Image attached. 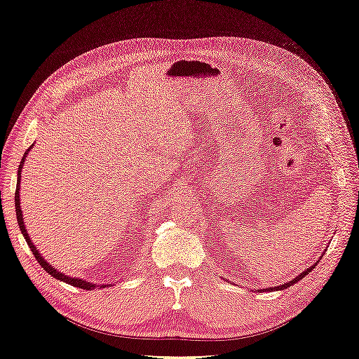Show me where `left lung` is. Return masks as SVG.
I'll return each instance as SVG.
<instances>
[{"mask_svg":"<svg viewBox=\"0 0 359 359\" xmlns=\"http://www.w3.org/2000/svg\"><path fill=\"white\" fill-rule=\"evenodd\" d=\"M314 267H316V266H311V267H308V269L306 271H303L302 272V274H299L298 277H295V279H293V280H290V282H287V283H283V285H279V287H277V288H279V290H285V288L287 287H290V285H293V283H297L299 279H303V277L304 276H308L309 274V272H311L313 269H314ZM266 290H272V288H266ZM261 292H263V290H261Z\"/></svg>","mask_w":359,"mask_h":359,"instance_id":"left-lung-1","label":"left lung"}]
</instances>
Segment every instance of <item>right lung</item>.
<instances>
[{"label": "right lung", "mask_w": 359, "mask_h": 359, "mask_svg": "<svg viewBox=\"0 0 359 359\" xmlns=\"http://www.w3.org/2000/svg\"><path fill=\"white\" fill-rule=\"evenodd\" d=\"M32 147H34V145H32ZM32 147H30V148H32ZM30 148L27 149V151L24 153V158H22V161H20V164H19L18 187H15V194H14V200H15V216H18V222H19L20 232H22L24 238H25V242H27V245H29V247H30L32 253H34V256H35V259L39 261L40 266L43 267V269H45V271L48 272V274L53 276V277H55V279H57V280H62V282L69 283V285H74V287L83 288V290H92V288L95 287V283H92V282H85V280H82V279H76V277H67V276H64V274H61L60 271H56L55 267H53L51 264H48L46 261L41 258V255L39 253V250H36V248H35V245L32 243V240H30V237H29V233H27V231H25V226H24V219H22V211H20V201H19V185H20V169H22V164H24V161H25V156H27V153L30 151Z\"/></svg>", "instance_id": "obj_1"}]
</instances>
